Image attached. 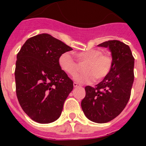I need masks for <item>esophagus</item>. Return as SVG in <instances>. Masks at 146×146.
Returning a JSON list of instances; mask_svg holds the SVG:
<instances>
[{"mask_svg":"<svg viewBox=\"0 0 146 146\" xmlns=\"http://www.w3.org/2000/svg\"><path fill=\"white\" fill-rule=\"evenodd\" d=\"M73 86H74V88H76V87H80V86H81L79 84V83H77V82H74V83H73Z\"/></svg>","mask_w":146,"mask_h":146,"instance_id":"34e87169","label":"esophagus"}]
</instances>
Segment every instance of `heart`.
<instances>
[{
	"label": "heart",
	"instance_id": "obj_1",
	"mask_svg": "<svg viewBox=\"0 0 146 146\" xmlns=\"http://www.w3.org/2000/svg\"><path fill=\"white\" fill-rule=\"evenodd\" d=\"M80 64H84L83 71L86 72L75 77L79 82H90L95 78L101 80L108 75L113 66V57L110 52H103L101 49L77 52L74 53ZM58 64L60 69L67 74L74 76L80 69V65L68 52L62 54L59 58Z\"/></svg>",
	"mask_w": 146,
	"mask_h": 146
}]
</instances>
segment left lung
Here are the masks:
<instances>
[{"label": "left lung", "mask_w": 146, "mask_h": 146, "mask_svg": "<svg viewBox=\"0 0 146 146\" xmlns=\"http://www.w3.org/2000/svg\"><path fill=\"white\" fill-rule=\"evenodd\" d=\"M109 47L113 66L108 75L96 87L86 86L81 107L93 122L107 123L123 111L129 100L134 82V58L129 47L118 40H110L98 45Z\"/></svg>", "instance_id": "1"}]
</instances>
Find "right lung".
I'll list each match as a JSON object with an SVG mask.
<instances>
[{
  "label": "right lung",
  "mask_w": 146,
  "mask_h": 146,
  "mask_svg": "<svg viewBox=\"0 0 146 146\" xmlns=\"http://www.w3.org/2000/svg\"><path fill=\"white\" fill-rule=\"evenodd\" d=\"M72 47L47 33L28 38L17 55L16 94L22 109L33 121L49 123L61 114L73 81L58 60Z\"/></svg>",
  "instance_id": "1"
}]
</instances>
